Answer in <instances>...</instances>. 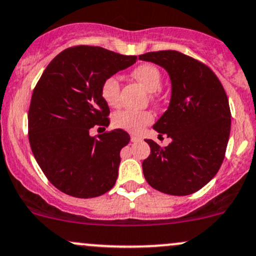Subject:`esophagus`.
<instances>
[{"mask_svg":"<svg viewBox=\"0 0 256 256\" xmlns=\"http://www.w3.org/2000/svg\"><path fill=\"white\" fill-rule=\"evenodd\" d=\"M138 141H141V138H140L137 134H132V136H131V142H138Z\"/></svg>","mask_w":256,"mask_h":256,"instance_id":"obj_1","label":"esophagus"}]
</instances>
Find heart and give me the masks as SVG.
Listing matches in <instances>:
<instances>
[{
	"label": "heart",
	"instance_id": "obj_1",
	"mask_svg": "<svg viewBox=\"0 0 256 256\" xmlns=\"http://www.w3.org/2000/svg\"><path fill=\"white\" fill-rule=\"evenodd\" d=\"M134 80L150 92L152 97H156V92L162 87V72L153 64H141L131 72ZM103 100L109 106H118L120 100V81L116 76L106 78L102 84ZM153 122V114L147 110H122L114 115L113 124L116 128L132 134H140L143 128Z\"/></svg>",
	"mask_w": 256,
	"mask_h": 256
}]
</instances>
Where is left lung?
<instances>
[{
  "label": "left lung",
  "instance_id": "1",
  "mask_svg": "<svg viewBox=\"0 0 256 256\" xmlns=\"http://www.w3.org/2000/svg\"><path fill=\"white\" fill-rule=\"evenodd\" d=\"M138 60L164 68L171 82L169 106L153 125L171 143L162 148L144 140L150 147L142 162L144 178L166 194H192L214 178L224 162L231 131L226 92L206 66L178 50L150 52Z\"/></svg>",
  "mask_w": 256,
  "mask_h": 256
}]
</instances>
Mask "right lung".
Listing matches in <instances>:
<instances>
[{"label": "right lung", "mask_w": 256, "mask_h": 256, "mask_svg": "<svg viewBox=\"0 0 256 256\" xmlns=\"http://www.w3.org/2000/svg\"><path fill=\"white\" fill-rule=\"evenodd\" d=\"M134 62L136 56L102 47H72L54 57L34 90L28 114L32 150L50 184L66 194L94 198L116 182L120 150L130 136L115 128L94 138L90 128L109 125L103 81Z\"/></svg>", "instance_id": "1"}]
</instances>
